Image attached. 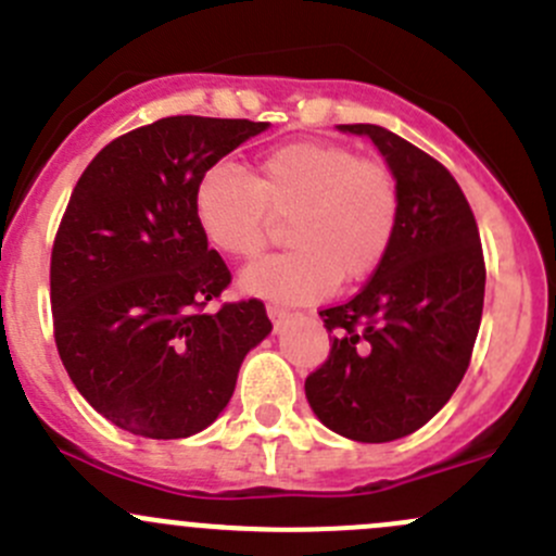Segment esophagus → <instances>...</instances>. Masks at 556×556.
<instances>
[{"label": "esophagus", "instance_id": "esophagus-1", "mask_svg": "<svg viewBox=\"0 0 556 556\" xmlns=\"http://www.w3.org/2000/svg\"><path fill=\"white\" fill-rule=\"evenodd\" d=\"M267 316H270V320H276V324H280L283 318H289V311L280 305H267Z\"/></svg>", "mask_w": 556, "mask_h": 556}]
</instances>
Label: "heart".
<instances>
[{"instance_id":"1","label":"heart","mask_w":556,"mask_h":556,"mask_svg":"<svg viewBox=\"0 0 556 556\" xmlns=\"http://www.w3.org/2000/svg\"><path fill=\"white\" fill-rule=\"evenodd\" d=\"M194 219L211 249L230 260L262 251L283 222L289 251L254 262L240 276L245 294L311 302L337 283L380 267L399 225V185L377 160L326 141L280 147L243 174L219 163L194 187Z\"/></svg>"}]
</instances>
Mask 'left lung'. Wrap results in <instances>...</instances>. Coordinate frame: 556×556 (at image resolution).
I'll return each instance as SVG.
<instances>
[{
  "instance_id": "left-lung-1",
  "label": "left lung",
  "mask_w": 556,
  "mask_h": 556,
  "mask_svg": "<svg viewBox=\"0 0 556 556\" xmlns=\"http://www.w3.org/2000/svg\"><path fill=\"white\" fill-rule=\"evenodd\" d=\"M337 128L386 157L399 225L369 283L320 311L334 342L305 396L329 431L382 444L426 426L460 386L482 324L484 256L471 205L439 160L380 125Z\"/></svg>"
}]
</instances>
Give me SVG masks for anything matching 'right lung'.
Returning a JSON list of instances; mask_svg holds the SVG:
<instances>
[{
  "instance_id": "1",
  "label": "right lung",
  "mask_w": 556,
  "mask_h": 556,
  "mask_svg": "<svg viewBox=\"0 0 556 556\" xmlns=\"http://www.w3.org/2000/svg\"><path fill=\"white\" fill-rule=\"evenodd\" d=\"M267 128L163 117L106 144L68 198L50 260L55 345L85 402L123 431L208 428L273 331L260 300L203 311L230 270L194 219L200 176Z\"/></svg>"
}]
</instances>
